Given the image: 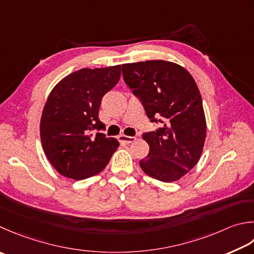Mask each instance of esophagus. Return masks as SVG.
<instances>
[{
  "instance_id": "34e87169",
  "label": "esophagus",
  "mask_w": 254,
  "mask_h": 254,
  "mask_svg": "<svg viewBox=\"0 0 254 254\" xmlns=\"http://www.w3.org/2000/svg\"><path fill=\"white\" fill-rule=\"evenodd\" d=\"M135 140H136L135 136H127V135H124V134L119 135V141L122 142V143H126V144L133 143Z\"/></svg>"
}]
</instances>
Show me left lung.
Wrapping results in <instances>:
<instances>
[{"mask_svg":"<svg viewBox=\"0 0 254 254\" xmlns=\"http://www.w3.org/2000/svg\"><path fill=\"white\" fill-rule=\"evenodd\" d=\"M122 74L148 119L163 123L143 134L150 152L140 161L141 168L157 181H178L199 161L206 140L205 112L195 80L185 68L166 61L124 64Z\"/></svg>","mask_w":254,"mask_h":254,"instance_id":"1","label":"left lung"}]
</instances>
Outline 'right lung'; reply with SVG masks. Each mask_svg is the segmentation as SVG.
<instances>
[{"mask_svg":"<svg viewBox=\"0 0 254 254\" xmlns=\"http://www.w3.org/2000/svg\"><path fill=\"white\" fill-rule=\"evenodd\" d=\"M121 77V64L82 68L62 79L45 103L41 141L48 161L61 175L81 181L100 173L119 147L114 137L100 133L104 94Z\"/></svg>","mask_w":254,"mask_h":254,"instance_id":"add662e5","label":"right lung"}]
</instances>
